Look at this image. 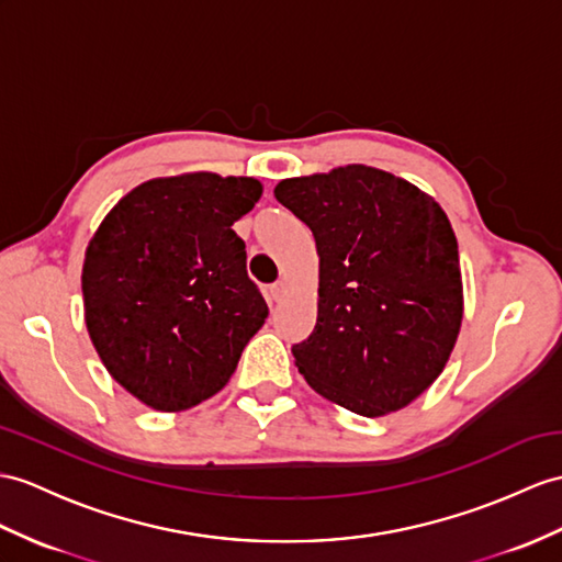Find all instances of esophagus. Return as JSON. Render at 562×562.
Listing matches in <instances>:
<instances>
[{"label":"esophagus","instance_id":"obj_1","mask_svg":"<svg viewBox=\"0 0 562 562\" xmlns=\"http://www.w3.org/2000/svg\"><path fill=\"white\" fill-rule=\"evenodd\" d=\"M267 295H269L271 303H279V300L285 295V283H283V281L271 283V285H269V291H267Z\"/></svg>","mask_w":562,"mask_h":562}]
</instances>
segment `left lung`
<instances>
[{
    "instance_id": "left-lung-1",
    "label": "left lung",
    "mask_w": 562,
    "mask_h": 562,
    "mask_svg": "<svg viewBox=\"0 0 562 562\" xmlns=\"http://www.w3.org/2000/svg\"><path fill=\"white\" fill-rule=\"evenodd\" d=\"M273 195L312 231L319 314L300 374L362 417L413 403L443 372L462 322L458 240L413 183L362 164L285 178Z\"/></svg>"
}]
</instances>
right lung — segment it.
<instances>
[{
    "label": "right lung",
    "instance_id": "1",
    "mask_svg": "<svg viewBox=\"0 0 562 562\" xmlns=\"http://www.w3.org/2000/svg\"><path fill=\"white\" fill-rule=\"evenodd\" d=\"M255 178H155L123 198L90 240L86 324L104 367L145 405L176 413L222 391L269 307L245 269L234 222Z\"/></svg>",
    "mask_w": 562,
    "mask_h": 562
}]
</instances>
